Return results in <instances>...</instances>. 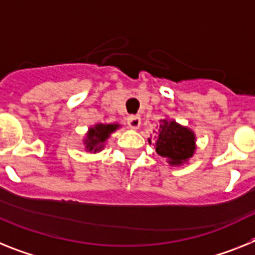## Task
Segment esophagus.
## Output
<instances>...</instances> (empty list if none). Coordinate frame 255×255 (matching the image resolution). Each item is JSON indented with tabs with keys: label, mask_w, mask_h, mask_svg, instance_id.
Instances as JSON below:
<instances>
[{
	"label": "esophagus",
	"mask_w": 255,
	"mask_h": 255,
	"mask_svg": "<svg viewBox=\"0 0 255 255\" xmlns=\"http://www.w3.org/2000/svg\"><path fill=\"white\" fill-rule=\"evenodd\" d=\"M127 125L128 127L132 128V129H137L141 125V118L138 115H129L127 119Z\"/></svg>",
	"instance_id": "obj_1"
}]
</instances>
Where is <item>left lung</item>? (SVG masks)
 Here are the masks:
<instances>
[{
	"mask_svg": "<svg viewBox=\"0 0 255 255\" xmlns=\"http://www.w3.org/2000/svg\"><path fill=\"white\" fill-rule=\"evenodd\" d=\"M156 141V152L169 159L170 164H181L191 158L195 150V137L191 130L173 121H163Z\"/></svg>",
	"mask_w": 255,
	"mask_h": 255,
	"instance_id": "obj_1",
	"label": "left lung"
}]
</instances>
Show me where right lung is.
Masks as SVG:
<instances>
[{"instance_id":"1","label":"right lung","mask_w":255,"mask_h":255,"mask_svg":"<svg viewBox=\"0 0 255 255\" xmlns=\"http://www.w3.org/2000/svg\"><path fill=\"white\" fill-rule=\"evenodd\" d=\"M117 128H118V125H97L95 128H91L90 133H88V140H86L87 150L100 151L106 138Z\"/></svg>"}]
</instances>
